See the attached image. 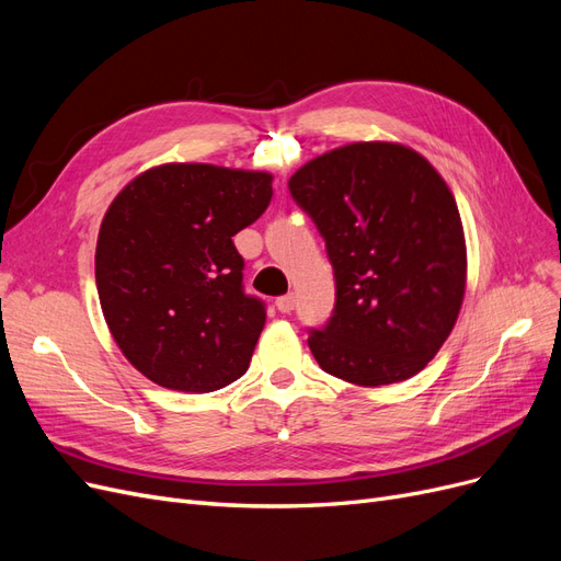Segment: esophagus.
<instances>
[{
    "label": "esophagus",
    "instance_id": "34e87169",
    "mask_svg": "<svg viewBox=\"0 0 561 561\" xmlns=\"http://www.w3.org/2000/svg\"><path fill=\"white\" fill-rule=\"evenodd\" d=\"M276 309L280 313H290L295 309V295H283L276 299Z\"/></svg>",
    "mask_w": 561,
    "mask_h": 561
}]
</instances>
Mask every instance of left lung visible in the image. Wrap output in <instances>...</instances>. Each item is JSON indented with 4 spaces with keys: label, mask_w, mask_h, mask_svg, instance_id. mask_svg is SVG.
Listing matches in <instances>:
<instances>
[{
    "label": "left lung",
    "mask_w": 561,
    "mask_h": 561,
    "mask_svg": "<svg viewBox=\"0 0 561 561\" xmlns=\"http://www.w3.org/2000/svg\"><path fill=\"white\" fill-rule=\"evenodd\" d=\"M334 268L330 322L309 348L328 375L388 386L426 367L466 295V236L454 194L400 142H351L304 163L287 182Z\"/></svg>",
    "instance_id": "8db88e82"
}]
</instances>
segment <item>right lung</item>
Instances as JSON below:
<instances>
[{
  "instance_id": "1",
  "label": "right lung",
  "mask_w": 561,
  "mask_h": 561,
  "mask_svg": "<svg viewBox=\"0 0 561 561\" xmlns=\"http://www.w3.org/2000/svg\"><path fill=\"white\" fill-rule=\"evenodd\" d=\"M271 182L262 171L163 163L110 203L98 297L116 346L149 381L210 393L245 375L266 311L243 293L231 239L266 210Z\"/></svg>"
}]
</instances>
